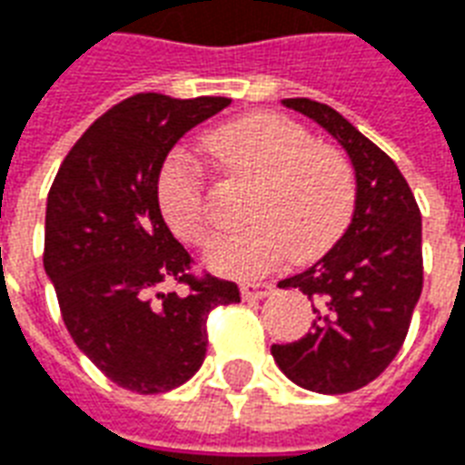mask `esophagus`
Segmentation results:
<instances>
[{
  "label": "esophagus",
  "mask_w": 465,
  "mask_h": 465,
  "mask_svg": "<svg viewBox=\"0 0 465 465\" xmlns=\"http://www.w3.org/2000/svg\"><path fill=\"white\" fill-rule=\"evenodd\" d=\"M240 292H242V299H247V302H257V299L270 296L274 292V286L267 284V282H247V284L240 286Z\"/></svg>",
  "instance_id": "esophagus-1"
}]
</instances>
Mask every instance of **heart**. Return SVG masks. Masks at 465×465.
<instances>
[{
	"label": "heart",
	"mask_w": 465,
	"mask_h": 465,
	"mask_svg": "<svg viewBox=\"0 0 465 465\" xmlns=\"http://www.w3.org/2000/svg\"><path fill=\"white\" fill-rule=\"evenodd\" d=\"M205 146L225 173L257 183L247 205L252 228L220 237L205 262L223 277L250 279L277 270L294 254L313 262L351 228L358 205L355 169L336 146L321 144L282 114H245L213 129ZM156 201L171 232L191 247L211 237L208 191L201 166L173 152L156 181Z\"/></svg>",
	"instance_id": "1"
}]
</instances>
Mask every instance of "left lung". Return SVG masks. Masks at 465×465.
Masks as SVG:
<instances>
[{
	"mask_svg": "<svg viewBox=\"0 0 465 465\" xmlns=\"http://www.w3.org/2000/svg\"><path fill=\"white\" fill-rule=\"evenodd\" d=\"M284 104L343 144L355 166L358 205L323 260L279 282L312 299L313 323L294 343L272 345V355L303 390L345 394L382 375L407 338L424 284L421 213L397 163L343 114L309 97Z\"/></svg>",
	"mask_w": 465,
	"mask_h": 465,
	"instance_id": "left-lung-1",
	"label": "left lung"
}]
</instances>
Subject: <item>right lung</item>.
<instances>
[{"instance_id":"1","label":"right lung","mask_w":465,"mask_h":465,"mask_svg":"<svg viewBox=\"0 0 465 465\" xmlns=\"http://www.w3.org/2000/svg\"><path fill=\"white\" fill-rule=\"evenodd\" d=\"M228 104L230 97H127L85 129L48 191L44 267L63 323L132 392H169L193 378L211 312L240 302L235 282L195 274L156 201L171 146ZM166 283L189 292H163Z\"/></svg>"}]
</instances>
